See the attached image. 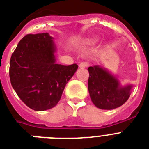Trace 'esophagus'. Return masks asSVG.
Instances as JSON below:
<instances>
[{
  "mask_svg": "<svg viewBox=\"0 0 149 149\" xmlns=\"http://www.w3.org/2000/svg\"><path fill=\"white\" fill-rule=\"evenodd\" d=\"M88 65L89 64L87 63H86V62H82V63H80V64H79V67L82 68V69H84V68L87 67Z\"/></svg>",
  "mask_w": 149,
  "mask_h": 149,
  "instance_id": "34e87169",
  "label": "esophagus"
}]
</instances>
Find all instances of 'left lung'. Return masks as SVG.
Masks as SVG:
<instances>
[{
  "label": "left lung",
  "instance_id": "8db88e82",
  "mask_svg": "<svg viewBox=\"0 0 149 149\" xmlns=\"http://www.w3.org/2000/svg\"><path fill=\"white\" fill-rule=\"evenodd\" d=\"M88 71L89 93L97 107L112 110L123 105L128 100L132 84L122 85L117 76L100 65L90 66Z\"/></svg>",
  "mask_w": 149,
  "mask_h": 149
}]
</instances>
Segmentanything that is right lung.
I'll return each mask as SVG.
<instances>
[{"label": "right lung", "instance_id": "add662e5", "mask_svg": "<svg viewBox=\"0 0 149 149\" xmlns=\"http://www.w3.org/2000/svg\"><path fill=\"white\" fill-rule=\"evenodd\" d=\"M49 33L27 35L11 55L9 76L19 98L36 111L51 109L60 100L77 64L56 63L57 48Z\"/></svg>", "mask_w": 149, "mask_h": 149}]
</instances>
